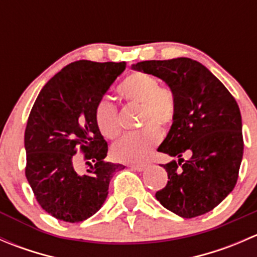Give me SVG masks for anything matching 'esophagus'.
<instances>
[{"label": "esophagus", "mask_w": 257, "mask_h": 257, "mask_svg": "<svg viewBox=\"0 0 257 257\" xmlns=\"http://www.w3.org/2000/svg\"><path fill=\"white\" fill-rule=\"evenodd\" d=\"M131 169L136 170V172H143L147 169V165H131Z\"/></svg>", "instance_id": "obj_1"}]
</instances>
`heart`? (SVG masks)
Returning <instances> with one entry per match:
<instances>
[{
  "label": "heart",
  "mask_w": 257,
  "mask_h": 257,
  "mask_svg": "<svg viewBox=\"0 0 257 257\" xmlns=\"http://www.w3.org/2000/svg\"><path fill=\"white\" fill-rule=\"evenodd\" d=\"M118 92L124 100L141 105L139 123L145 128L136 133L124 134L113 145L115 159L124 163H144L160 141L156 126L165 129L175 116V98L170 89L160 87L154 76L137 72L120 83ZM94 118L98 129L105 138H115L120 132L118 109L107 98L97 103Z\"/></svg>",
  "instance_id": "1"
}]
</instances>
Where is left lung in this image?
<instances>
[{
	"instance_id": "8db88e82",
	"label": "left lung",
	"mask_w": 257,
	"mask_h": 257,
	"mask_svg": "<svg viewBox=\"0 0 257 257\" xmlns=\"http://www.w3.org/2000/svg\"><path fill=\"white\" fill-rule=\"evenodd\" d=\"M134 71L164 80L175 98V116L158 152L177 157L162 165L168 184L155 198L185 219L219 205L235 188L243 154L239 105L211 72L194 59L144 61ZM192 158L184 161L183 152Z\"/></svg>"
}]
</instances>
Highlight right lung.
Listing matches in <instances>:
<instances>
[{
	"label": "right lung",
	"instance_id": "obj_1",
	"mask_svg": "<svg viewBox=\"0 0 257 257\" xmlns=\"http://www.w3.org/2000/svg\"><path fill=\"white\" fill-rule=\"evenodd\" d=\"M125 62H73L52 77L38 94L25 132L26 178L38 204L56 219L80 222L108 196L110 179L124 165L105 162L108 144L94 118ZM85 153V172L76 169V150Z\"/></svg>",
	"mask_w": 257,
	"mask_h": 257
}]
</instances>
